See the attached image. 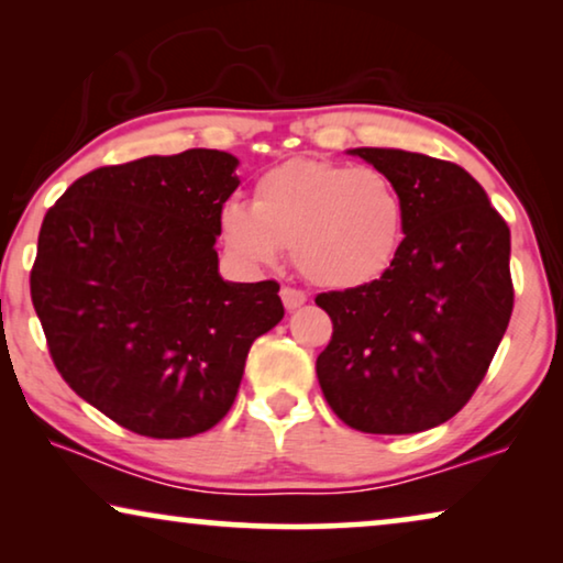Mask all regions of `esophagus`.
Wrapping results in <instances>:
<instances>
[{"mask_svg":"<svg viewBox=\"0 0 563 563\" xmlns=\"http://www.w3.org/2000/svg\"><path fill=\"white\" fill-rule=\"evenodd\" d=\"M282 302L287 310H297V307H302L307 302V295L297 287H282Z\"/></svg>","mask_w":563,"mask_h":563,"instance_id":"obj_1","label":"esophagus"}]
</instances>
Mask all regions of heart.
I'll return each instance as SVG.
<instances>
[{
  "label": "heart",
  "instance_id": "heart-1",
  "mask_svg": "<svg viewBox=\"0 0 563 563\" xmlns=\"http://www.w3.org/2000/svg\"><path fill=\"white\" fill-rule=\"evenodd\" d=\"M225 243L249 264H274L287 245L322 287H358L391 266L405 238V202L379 168L289 161L253 187V205L220 212Z\"/></svg>",
  "mask_w": 563,
  "mask_h": 563
}]
</instances>
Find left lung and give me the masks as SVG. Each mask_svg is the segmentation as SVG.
<instances>
[{
    "label": "left lung",
    "mask_w": 563,
    "mask_h": 563,
    "mask_svg": "<svg viewBox=\"0 0 563 563\" xmlns=\"http://www.w3.org/2000/svg\"><path fill=\"white\" fill-rule=\"evenodd\" d=\"M395 181L405 238L379 279L314 297L333 320L318 382L345 426L407 435L451 420L479 387L512 314L510 228L451 161L353 148Z\"/></svg>",
    "instance_id": "1"
}]
</instances>
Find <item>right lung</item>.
I'll use <instances>...</instances> for the list:
<instances>
[{
    "instance_id": "obj_1",
    "label": "right lung",
    "mask_w": 563,
    "mask_h": 563,
    "mask_svg": "<svg viewBox=\"0 0 563 563\" xmlns=\"http://www.w3.org/2000/svg\"><path fill=\"white\" fill-rule=\"evenodd\" d=\"M238 158L189 148L84 174L45 212L30 297L58 374L118 426L189 438L225 418L279 284L222 282Z\"/></svg>"
}]
</instances>
